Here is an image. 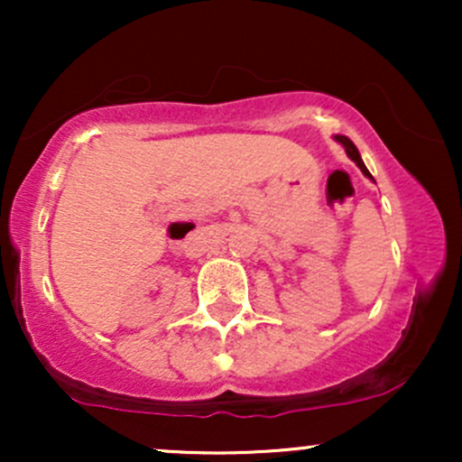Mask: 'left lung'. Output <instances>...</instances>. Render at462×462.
I'll return each mask as SVG.
<instances>
[{
	"label": "left lung",
	"mask_w": 462,
	"mask_h": 462,
	"mask_svg": "<svg viewBox=\"0 0 462 462\" xmlns=\"http://www.w3.org/2000/svg\"><path fill=\"white\" fill-rule=\"evenodd\" d=\"M334 139H337L338 143H341V145H343V147H346L347 156H349V158H352V161L358 164V167H360V171H363V173H365V176H367V178H371V173L367 171V167H365V162H363V158H360V153H358V150H356V145H354V143H352V141H349V139H347V136H334Z\"/></svg>",
	"instance_id": "8db88e82"
}]
</instances>
